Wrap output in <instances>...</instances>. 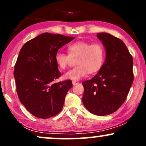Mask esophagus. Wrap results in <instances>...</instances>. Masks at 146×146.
<instances>
[{
    "instance_id": "34e87169",
    "label": "esophagus",
    "mask_w": 146,
    "mask_h": 146,
    "mask_svg": "<svg viewBox=\"0 0 146 146\" xmlns=\"http://www.w3.org/2000/svg\"><path fill=\"white\" fill-rule=\"evenodd\" d=\"M72 83H73V85H76V84H79V82H78V81H74V80H73V81L72 82Z\"/></svg>"
}]
</instances>
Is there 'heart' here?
<instances>
[{"label":"heart","mask_w":146,"mask_h":146,"mask_svg":"<svg viewBox=\"0 0 146 146\" xmlns=\"http://www.w3.org/2000/svg\"><path fill=\"white\" fill-rule=\"evenodd\" d=\"M68 54L58 51L55 55V62L60 70L67 67L70 58H75L76 66L64 74V78L71 80H78L87 73L93 74L98 72L105 60L106 50L101 43H90L78 41L68 45Z\"/></svg>","instance_id":"b5f03b06"}]
</instances>
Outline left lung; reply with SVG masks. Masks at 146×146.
<instances>
[{
    "label": "left lung",
    "instance_id": "1",
    "mask_svg": "<svg viewBox=\"0 0 146 146\" xmlns=\"http://www.w3.org/2000/svg\"><path fill=\"white\" fill-rule=\"evenodd\" d=\"M106 48L105 62L95 76L82 82V102L91 113L104 116L117 111L126 100L134 80L133 58L119 38L98 33Z\"/></svg>",
    "mask_w": 146,
    "mask_h": 146
}]
</instances>
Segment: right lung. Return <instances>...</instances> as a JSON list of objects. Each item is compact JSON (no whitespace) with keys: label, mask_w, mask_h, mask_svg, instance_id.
Listing matches in <instances>:
<instances>
[{"label":"right lung","mask_w":146,"mask_h":146,"mask_svg":"<svg viewBox=\"0 0 146 146\" xmlns=\"http://www.w3.org/2000/svg\"><path fill=\"white\" fill-rule=\"evenodd\" d=\"M74 37L44 33L27 42L20 51L14 75L22 104L33 116L47 119L61 111L71 80L55 83L61 76L55 55Z\"/></svg>","instance_id":"right-lung-1"}]
</instances>
